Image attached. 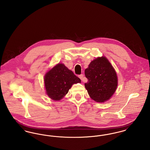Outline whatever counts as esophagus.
I'll return each mask as SVG.
<instances>
[{"instance_id": "1", "label": "esophagus", "mask_w": 150, "mask_h": 150, "mask_svg": "<svg viewBox=\"0 0 150 150\" xmlns=\"http://www.w3.org/2000/svg\"><path fill=\"white\" fill-rule=\"evenodd\" d=\"M79 77L80 78V79L83 81H84V75H83V74H81V75H80L79 76Z\"/></svg>"}]
</instances>
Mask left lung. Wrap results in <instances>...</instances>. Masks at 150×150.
<instances>
[{"label":"left lung","instance_id":"1","mask_svg":"<svg viewBox=\"0 0 150 150\" xmlns=\"http://www.w3.org/2000/svg\"><path fill=\"white\" fill-rule=\"evenodd\" d=\"M88 82L85 87L89 96L97 102H104L114 94L117 86V77L106 57H98L85 70Z\"/></svg>","mask_w":150,"mask_h":150}]
</instances>
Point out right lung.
<instances>
[{"mask_svg": "<svg viewBox=\"0 0 150 150\" xmlns=\"http://www.w3.org/2000/svg\"><path fill=\"white\" fill-rule=\"evenodd\" d=\"M47 94L54 100H59L68 93L74 84L81 80L63 64H58L44 76Z\"/></svg>", "mask_w": 150, "mask_h": 150, "instance_id": "obj_1", "label": "right lung"}]
</instances>
